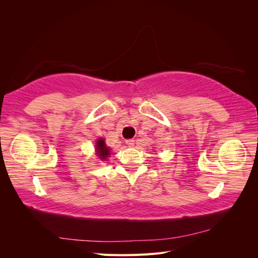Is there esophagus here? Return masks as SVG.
Returning a JSON list of instances; mask_svg holds the SVG:
<instances>
[{
    "label": "esophagus",
    "instance_id": "1",
    "mask_svg": "<svg viewBox=\"0 0 258 258\" xmlns=\"http://www.w3.org/2000/svg\"><path fill=\"white\" fill-rule=\"evenodd\" d=\"M126 144L129 146V147H132L135 145V140L134 139H129V140H126Z\"/></svg>",
    "mask_w": 258,
    "mask_h": 258
}]
</instances>
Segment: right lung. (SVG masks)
<instances>
[{
    "label": "right lung",
    "mask_w": 258,
    "mask_h": 258,
    "mask_svg": "<svg viewBox=\"0 0 258 258\" xmlns=\"http://www.w3.org/2000/svg\"><path fill=\"white\" fill-rule=\"evenodd\" d=\"M97 153L99 155L100 159H106V157L108 155H110V150L106 147L105 143H104V140L102 139H99L97 141Z\"/></svg>",
    "instance_id": "right-lung-1"
}]
</instances>
